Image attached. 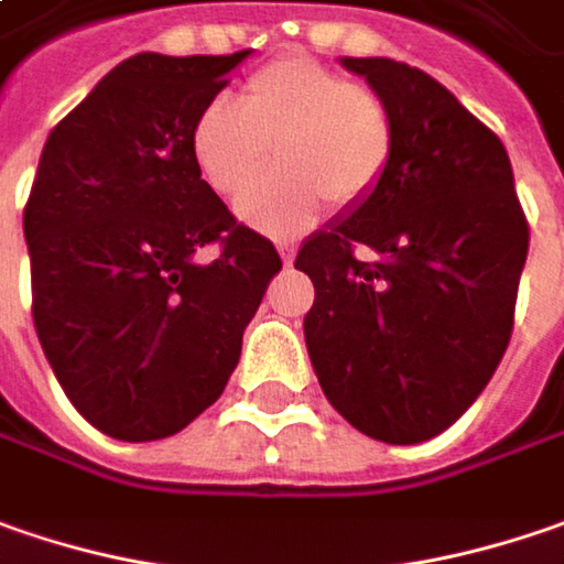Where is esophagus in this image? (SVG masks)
I'll return each mask as SVG.
<instances>
[{"label":"esophagus","instance_id":"1","mask_svg":"<svg viewBox=\"0 0 564 564\" xmlns=\"http://www.w3.org/2000/svg\"><path fill=\"white\" fill-rule=\"evenodd\" d=\"M279 257H282L285 267H292V260H295V243H279Z\"/></svg>","mask_w":564,"mask_h":564}]
</instances>
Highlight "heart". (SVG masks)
<instances>
[{
  "mask_svg": "<svg viewBox=\"0 0 564 564\" xmlns=\"http://www.w3.org/2000/svg\"><path fill=\"white\" fill-rule=\"evenodd\" d=\"M393 113L368 85L314 59H279L260 69L238 100L212 98L193 123L189 152L203 181L238 196L265 166L280 167L238 199V218L272 235L307 228L329 199L361 203L393 155Z\"/></svg>",
  "mask_w": 564,
  "mask_h": 564,
  "instance_id": "obj_1",
  "label": "heart"
}]
</instances>
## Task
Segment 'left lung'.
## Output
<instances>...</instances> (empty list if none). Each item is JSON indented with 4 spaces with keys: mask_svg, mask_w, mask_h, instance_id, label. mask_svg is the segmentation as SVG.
Masks as SVG:
<instances>
[{
    "mask_svg": "<svg viewBox=\"0 0 564 564\" xmlns=\"http://www.w3.org/2000/svg\"><path fill=\"white\" fill-rule=\"evenodd\" d=\"M339 66L387 100L397 132L378 186L297 250L317 292L304 343L349 425L419 444L451 429L495 375L530 231L501 139L441 82L383 56Z\"/></svg>",
    "mask_w": 564,
    "mask_h": 564,
    "instance_id": "left-lung-1",
    "label": "left lung"
}]
</instances>
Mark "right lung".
Wrapping results in <instances>:
<instances>
[{
    "instance_id": "1",
    "label": "right lung",
    "mask_w": 564,
    "mask_h": 564,
    "mask_svg": "<svg viewBox=\"0 0 564 564\" xmlns=\"http://www.w3.org/2000/svg\"><path fill=\"white\" fill-rule=\"evenodd\" d=\"M250 53L129 56L43 145L24 206L34 326L72 406L117 441L177 435L221 397L282 269L189 152ZM206 242L219 257L199 264Z\"/></svg>"
}]
</instances>
